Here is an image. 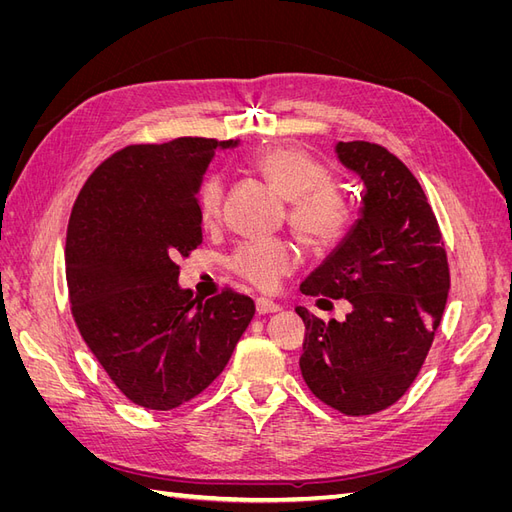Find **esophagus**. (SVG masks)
<instances>
[{
    "label": "esophagus",
    "instance_id": "esophagus-1",
    "mask_svg": "<svg viewBox=\"0 0 512 512\" xmlns=\"http://www.w3.org/2000/svg\"><path fill=\"white\" fill-rule=\"evenodd\" d=\"M256 312H258V316L275 314V312H280V305H277V303L271 301V299L260 297V299H256Z\"/></svg>",
    "mask_w": 512,
    "mask_h": 512
}]
</instances>
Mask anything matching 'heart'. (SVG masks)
<instances>
[{
	"mask_svg": "<svg viewBox=\"0 0 512 512\" xmlns=\"http://www.w3.org/2000/svg\"><path fill=\"white\" fill-rule=\"evenodd\" d=\"M256 173L288 200V226L312 252L335 247L350 228L352 203L339 185L329 181V170L297 147H271L252 160ZM224 179L211 173L196 194L198 220L213 226L220 218ZM299 265L294 245L284 239L247 241L230 256V269L260 290H275L282 277Z\"/></svg>",
	"mask_w": 512,
	"mask_h": 512,
	"instance_id": "1",
	"label": "heart"
}]
</instances>
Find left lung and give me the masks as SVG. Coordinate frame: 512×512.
Listing matches in <instances>:
<instances>
[{
	"label": "left lung",
	"mask_w": 512,
	"mask_h": 512,
	"mask_svg": "<svg viewBox=\"0 0 512 512\" xmlns=\"http://www.w3.org/2000/svg\"><path fill=\"white\" fill-rule=\"evenodd\" d=\"M337 160L365 185L359 220L301 292L346 299L344 322L305 307L301 374L320 401L348 416L393 406L421 371L451 286L442 232L421 183L380 145H335Z\"/></svg>",
	"instance_id": "obj_1"
}]
</instances>
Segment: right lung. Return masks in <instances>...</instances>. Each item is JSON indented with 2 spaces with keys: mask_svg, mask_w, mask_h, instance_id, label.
<instances>
[{
  "mask_svg": "<svg viewBox=\"0 0 512 512\" xmlns=\"http://www.w3.org/2000/svg\"><path fill=\"white\" fill-rule=\"evenodd\" d=\"M239 141L175 138L104 160L76 198L66 237L72 316L87 348L132 404L173 410L218 378L254 301L235 290L198 301L179 256L203 243L196 194L218 149Z\"/></svg>",
  "mask_w": 512,
  "mask_h": 512,
  "instance_id": "add662e5",
  "label": "right lung"
}]
</instances>
